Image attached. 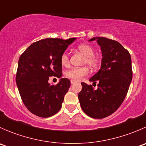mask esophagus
<instances>
[{
  "label": "esophagus",
  "mask_w": 146,
  "mask_h": 146,
  "mask_svg": "<svg viewBox=\"0 0 146 146\" xmlns=\"http://www.w3.org/2000/svg\"><path fill=\"white\" fill-rule=\"evenodd\" d=\"M70 83H71V85H73V84L76 83V81H75V80H70Z\"/></svg>",
  "instance_id": "esophagus-1"
}]
</instances>
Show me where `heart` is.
Masks as SVG:
<instances>
[{
	"instance_id": "b5f03b06",
	"label": "heart",
	"mask_w": 146,
	"mask_h": 146,
	"mask_svg": "<svg viewBox=\"0 0 146 146\" xmlns=\"http://www.w3.org/2000/svg\"><path fill=\"white\" fill-rule=\"evenodd\" d=\"M78 49L85 56V64L88 65L90 67L95 68L99 65V59L98 57L94 56V48L91 46L82 44L78 46ZM61 64L63 66L67 67L69 65V57L67 53H64L61 56ZM89 73L88 68L83 67L80 68H71L66 72V76L69 78L73 79L75 81H80L82 78Z\"/></svg>"
}]
</instances>
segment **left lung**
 <instances>
[{"instance_id": "left-lung-1", "label": "left lung", "mask_w": 146, "mask_h": 146, "mask_svg": "<svg viewBox=\"0 0 146 146\" xmlns=\"http://www.w3.org/2000/svg\"><path fill=\"white\" fill-rule=\"evenodd\" d=\"M100 46V69L90 81L98 82V88L82 82L78 99L82 111L94 119L111 115L120 107L132 80L131 58L129 51L118 42L105 37H93Z\"/></svg>"}]
</instances>
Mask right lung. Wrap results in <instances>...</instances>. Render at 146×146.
I'll return each mask as SVG.
<instances>
[{
  "mask_svg": "<svg viewBox=\"0 0 146 146\" xmlns=\"http://www.w3.org/2000/svg\"><path fill=\"white\" fill-rule=\"evenodd\" d=\"M76 39H41L32 44L20 56L16 84L23 103L32 114L46 118L61 110L70 81L61 78L54 85L48 83V79L50 76L61 77V56Z\"/></svg>",
  "mask_w": 146,
  "mask_h": 146,
  "instance_id": "obj_1",
  "label": "right lung"
}]
</instances>
